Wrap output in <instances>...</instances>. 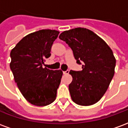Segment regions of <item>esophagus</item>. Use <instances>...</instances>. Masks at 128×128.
Segmentation results:
<instances>
[{"mask_svg": "<svg viewBox=\"0 0 128 128\" xmlns=\"http://www.w3.org/2000/svg\"><path fill=\"white\" fill-rule=\"evenodd\" d=\"M63 73H64V75H68V74L69 73V70H66V71H64Z\"/></svg>", "mask_w": 128, "mask_h": 128, "instance_id": "obj_1", "label": "esophagus"}]
</instances>
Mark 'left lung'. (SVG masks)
I'll use <instances>...</instances> for the list:
<instances>
[{"label": "left lung", "mask_w": 128, "mask_h": 128, "mask_svg": "<svg viewBox=\"0 0 128 128\" xmlns=\"http://www.w3.org/2000/svg\"><path fill=\"white\" fill-rule=\"evenodd\" d=\"M59 38L71 48L82 70L69 72L72 81L68 86L71 99L80 106H91L106 93L114 74L116 59L110 46L96 34L86 28L62 32Z\"/></svg>", "instance_id": "left-lung-1"}]
</instances>
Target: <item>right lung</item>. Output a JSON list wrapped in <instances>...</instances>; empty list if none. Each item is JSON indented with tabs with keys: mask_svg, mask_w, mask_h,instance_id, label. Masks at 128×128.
Wrapping results in <instances>:
<instances>
[{
	"mask_svg": "<svg viewBox=\"0 0 128 128\" xmlns=\"http://www.w3.org/2000/svg\"><path fill=\"white\" fill-rule=\"evenodd\" d=\"M60 32L42 29L24 37L11 50L10 68L18 88L27 102L45 106L56 99L61 82V70L43 68L50 56V48Z\"/></svg>",
	"mask_w": 128,
	"mask_h": 128,
	"instance_id": "add662e5",
	"label": "right lung"
}]
</instances>
